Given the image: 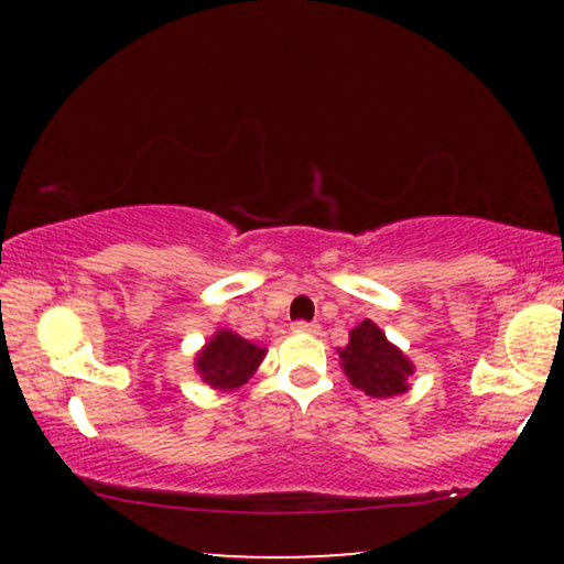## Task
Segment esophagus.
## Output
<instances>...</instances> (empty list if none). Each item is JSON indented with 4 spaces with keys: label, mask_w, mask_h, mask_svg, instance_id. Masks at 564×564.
Here are the masks:
<instances>
[{
    "label": "esophagus",
    "mask_w": 564,
    "mask_h": 564,
    "mask_svg": "<svg viewBox=\"0 0 564 564\" xmlns=\"http://www.w3.org/2000/svg\"><path fill=\"white\" fill-rule=\"evenodd\" d=\"M292 330H295V334H315L318 326H315V323H307V321H295L292 323Z\"/></svg>",
    "instance_id": "34e87169"
}]
</instances>
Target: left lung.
I'll return each instance as SVG.
<instances>
[{"label":"left lung","mask_w":564,"mask_h":564,"mask_svg":"<svg viewBox=\"0 0 564 564\" xmlns=\"http://www.w3.org/2000/svg\"><path fill=\"white\" fill-rule=\"evenodd\" d=\"M344 372L354 388L367 392L369 398H392L408 390V375L413 365L392 346L372 321H361L349 334V344L338 354Z\"/></svg>","instance_id":"left-lung-1"}]
</instances>
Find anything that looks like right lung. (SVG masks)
Wrapping results in <instances>:
<instances>
[{
  "label": "right lung",
  "mask_w": 564,
  "mask_h": 564,
  "mask_svg": "<svg viewBox=\"0 0 564 564\" xmlns=\"http://www.w3.org/2000/svg\"><path fill=\"white\" fill-rule=\"evenodd\" d=\"M264 351L230 330H218L213 341L199 351V377L215 390H236L253 375V369L264 359Z\"/></svg>",
  "instance_id": "right-lung-1"
}]
</instances>
